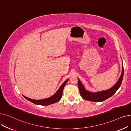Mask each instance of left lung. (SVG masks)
Segmentation results:
<instances>
[{
    "label": "left lung",
    "mask_w": 131,
    "mask_h": 131,
    "mask_svg": "<svg viewBox=\"0 0 131 131\" xmlns=\"http://www.w3.org/2000/svg\"><path fill=\"white\" fill-rule=\"evenodd\" d=\"M124 76V68L123 64L122 63V72L120 78H119L118 81L114 84V86L111 88L104 90L99 91V92H92L87 90L84 88L83 84L78 78V84L80 91V93L81 97L86 100L92 102H102L110 97L114 94L117 90L120 87L122 82L123 78Z\"/></svg>",
    "instance_id": "8db88e82"
}]
</instances>
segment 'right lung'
<instances>
[{
    "mask_svg": "<svg viewBox=\"0 0 131 131\" xmlns=\"http://www.w3.org/2000/svg\"><path fill=\"white\" fill-rule=\"evenodd\" d=\"M69 80V79H67L66 80H65L63 82V83L61 85V86L59 87L58 90L57 91L56 93L50 97L44 99H42V100H34V99L28 98L24 95H23V96L26 99H27V100L32 102V103L35 104H37V105H49L50 104H53L54 103H56V102H57L61 99V98L62 97V91H63L64 88Z\"/></svg>",
    "mask_w": 131,
    "mask_h": 131,
    "instance_id": "right-lung-1",
    "label": "right lung"
}]
</instances>
